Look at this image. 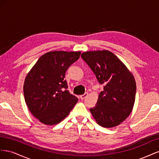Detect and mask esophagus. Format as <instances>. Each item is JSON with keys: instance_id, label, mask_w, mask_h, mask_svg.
I'll use <instances>...</instances> for the list:
<instances>
[{"instance_id": "obj_1", "label": "esophagus", "mask_w": 159, "mask_h": 159, "mask_svg": "<svg viewBox=\"0 0 159 159\" xmlns=\"http://www.w3.org/2000/svg\"><path fill=\"white\" fill-rule=\"evenodd\" d=\"M88 95V93H85L84 95H80V99H84L86 97H87Z\"/></svg>"}]
</instances>
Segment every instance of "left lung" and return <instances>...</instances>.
I'll use <instances>...</instances> for the list:
<instances>
[{
    "label": "left lung",
    "mask_w": 159,
    "mask_h": 159,
    "mask_svg": "<svg viewBox=\"0 0 159 159\" xmlns=\"http://www.w3.org/2000/svg\"><path fill=\"white\" fill-rule=\"evenodd\" d=\"M104 85L96 105L89 109L100 126L116 127L131 114L135 101L136 82L134 76L123 62L108 50L85 52L81 55Z\"/></svg>",
    "instance_id": "8db88e82"
}]
</instances>
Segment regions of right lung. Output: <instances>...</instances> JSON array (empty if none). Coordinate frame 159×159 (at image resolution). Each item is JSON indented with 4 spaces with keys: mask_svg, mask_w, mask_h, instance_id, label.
Returning a JSON list of instances; mask_svg holds the SVG:
<instances>
[{
    "mask_svg": "<svg viewBox=\"0 0 159 159\" xmlns=\"http://www.w3.org/2000/svg\"><path fill=\"white\" fill-rule=\"evenodd\" d=\"M81 52L52 51L42 55L26 76L25 102L42 123L54 125L69 115L78 99L71 95L64 80L66 70L79 59Z\"/></svg>",
    "mask_w": 159,
    "mask_h": 159,
    "instance_id": "obj_1",
    "label": "right lung"
}]
</instances>
